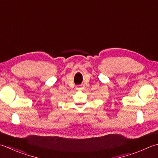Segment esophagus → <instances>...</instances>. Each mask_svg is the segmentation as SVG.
Wrapping results in <instances>:
<instances>
[{"label": "esophagus", "mask_w": 158, "mask_h": 158, "mask_svg": "<svg viewBox=\"0 0 158 158\" xmlns=\"http://www.w3.org/2000/svg\"><path fill=\"white\" fill-rule=\"evenodd\" d=\"M82 88V86L81 85H80V86H78V87H77V89H81Z\"/></svg>", "instance_id": "1"}]
</instances>
